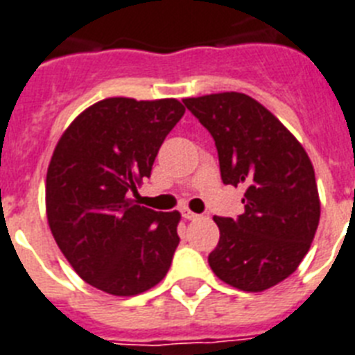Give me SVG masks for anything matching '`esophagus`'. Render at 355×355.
<instances>
[{"mask_svg": "<svg viewBox=\"0 0 355 355\" xmlns=\"http://www.w3.org/2000/svg\"><path fill=\"white\" fill-rule=\"evenodd\" d=\"M182 217L187 218V220H195V218H198V215L193 213L191 209H187V207H182Z\"/></svg>", "mask_w": 355, "mask_h": 355, "instance_id": "34e87169", "label": "esophagus"}]
</instances>
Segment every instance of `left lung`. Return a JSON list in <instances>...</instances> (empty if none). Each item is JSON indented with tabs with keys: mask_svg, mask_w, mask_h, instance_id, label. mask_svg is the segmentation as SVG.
<instances>
[{
	"mask_svg": "<svg viewBox=\"0 0 355 355\" xmlns=\"http://www.w3.org/2000/svg\"><path fill=\"white\" fill-rule=\"evenodd\" d=\"M211 132L224 184H243L244 213L213 217L220 239L207 262L243 292L290 277L312 246L321 217L315 173L304 148L273 112L244 93L184 98Z\"/></svg>",
	"mask_w": 355,
	"mask_h": 355,
	"instance_id": "1",
	"label": "left lung"
}]
</instances>
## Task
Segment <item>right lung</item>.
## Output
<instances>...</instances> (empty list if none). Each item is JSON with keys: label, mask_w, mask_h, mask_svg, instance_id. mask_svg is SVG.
Here are the masks:
<instances>
[{"label": "right lung", "mask_w": 355, "mask_h": 355, "mask_svg": "<svg viewBox=\"0 0 355 355\" xmlns=\"http://www.w3.org/2000/svg\"><path fill=\"white\" fill-rule=\"evenodd\" d=\"M184 112L177 98H105L58 140L45 180L49 227L74 272L102 292H148L171 266L180 213L140 206L131 193Z\"/></svg>", "instance_id": "1"}]
</instances>
